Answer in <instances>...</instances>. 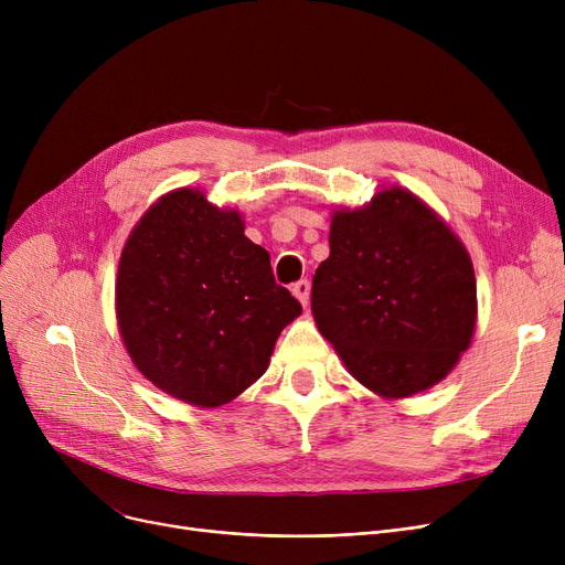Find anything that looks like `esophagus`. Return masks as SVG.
I'll return each instance as SVG.
<instances>
[{"mask_svg": "<svg viewBox=\"0 0 565 565\" xmlns=\"http://www.w3.org/2000/svg\"><path fill=\"white\" fill-rule=\"evenodd\" d=\"M309 292H311V284H309L307 279H300V281L292 284V295H295V298H298L305 307H307V302H309Z\"/></svg>", "mask_w": 565, "mask_h": 565, "instance_id": "1", "label": "esophagus"}]
</instances>
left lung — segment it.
Segmentation results:
<instances>
[{
  "mask_svg": "<svg viewBox=\"0 0 565 565\" xmlns=\"http://www.w3.org/2000/svg\"><path fill=\"white\" fill-rule=\"evenodd\" d=\"M311 311L364 387L403 398L433 387L467 350L477 279L449 226L417 196L392 188L360 211L334 213Z\"/></svg>",
  "mask_w": 565,
  "mask_h": 565,
  "instance_id": "left-lung-1",
  "label": "left lung"
}]
</instances>
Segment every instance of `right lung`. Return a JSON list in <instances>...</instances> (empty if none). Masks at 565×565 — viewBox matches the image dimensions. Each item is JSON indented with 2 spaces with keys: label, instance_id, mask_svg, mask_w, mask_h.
<instances>
[{
  "label": "right lung",
  "instance_id": "add662e5",
  "mask_svg": "<svg viewBox=\"0 0 565 565\" xmlns=\"http://www.w3.org/2000/svg\"><path fill=\"white\" fill-rule=\"evenodd\" d=\"M300 313L241 215L196 190L148 207L118 263L116 318L135 366L192 405L217 407L243 394Z\"/></svg>",
  "mask_w": 565,
  "mask_h": 565
}]
</instances>
